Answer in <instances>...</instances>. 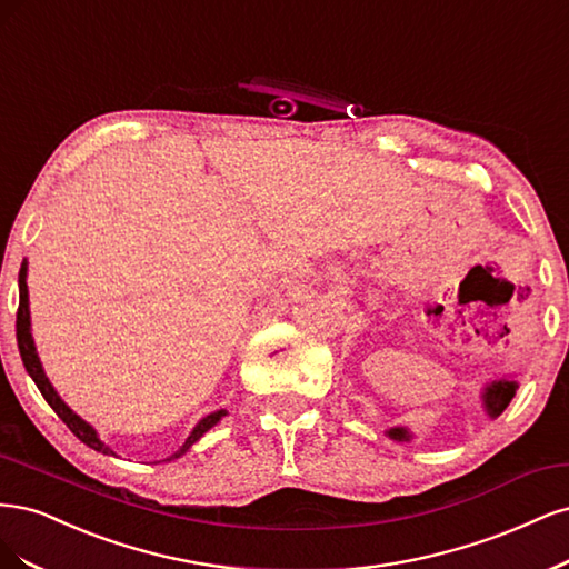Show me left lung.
I'll return each mask as SVG.
<instances>
[{
	"label": "left lung",
	"instance_id": "obj_1",
	"mask_svg": "<svg viewBox=\"0 0 569 569\" xmlns=\"http://www.w3.org/2000/svg\"><path fill=\"white\" fill-rule=\"evenodd\" d=\"M516 390H518V380L512 376H503V378H497L485 385L482 390V409L485 413L493 420L499 418L506 407L510 405V399L516 397ZM385 435H388L390 439H395V442H411L413 435L409 428H401V426H395V428H388L385 430Z\"/></svg>",
	"mask_w": 569,
	"mask_h": 569
}]
</instances>
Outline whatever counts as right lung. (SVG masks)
Returning <instances> with one entry per match:
<instances>
[{"instance_id": "add662e5", "label": "right lung", "mask_w": 569, "mask_h": 569, "mask_svg": "<svg viewBox=\"0 0 569 569\" xmlns=\"http://www.w3.org/2000/svg\"><path fill=\"white\" fill-rule=\"evenodd\" d=\"M16 338H18V350H21V359H23V366L28 376L34 380V385H38V390L42 392V397L47 399V405L59 413V418L63 420V423L70 428V432L76 435L80 442H84L89 449H94L99 453H106V456H116V451L108 447L103 439L99 437V432L91 428L87 420H82L76 411H72L66 401L59 397V392L53 390V385L49 382L44 369H42V361L38 357V347H34V340H32V331H30V300H28V262L23 260L21 264V271H18V311H16ZM229 411L227 409H219V411H212L208 413L206 418H200L196 428L191 430V435L187 437V442L181 445L172 456L164 458V461H174V458H181L184 456L200 437H203L210 428H214L219 420H222Z\"/></svg>"}]
</instances>
